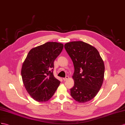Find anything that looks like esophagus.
Here are the masks:
<instances>
[{
    "label": "esophagus",
    "instance_id": "1",
    "mask_svg": "<svg viewBox=\"0 0 125 125\" xmlns=\"http://www.w3.org/2000/svg\"><path fill=\"white\" fill-rule=\"evenodd\" d=\"M68 79H69V76H66L65 78H63V80L64 81H66L67 80H68Z\"/></svg>",
    "mask_w": 125,
    "mask_h": 125
}]
</instances>
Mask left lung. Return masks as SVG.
<instances>
[{
	"label": "left lung",
	"instance_id": "8db88e82",
	"mask_svg": "<svg viewBox=\"0 0 125 125\" xmlns=\"http://www.w3.org/2000/svg\"><path fill=\"white\" fill-rule=\"evenodd\" d=\"M72 60L74 85L70 89L71 95L81 103L88 102L97 95L104 81V65L98 50L82 41L64 45Z\"/></svg>",
	"mask_w": 125,
	"mask_h": 125
}]
</instances>
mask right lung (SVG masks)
<instances>
[{
    "label": "right lung",
    "instance_id": "obj_1",
    "mask_svg": "<svg viewBox=\"0 0 125 125\" xmlns=\"http://www.w3.org/2000/svg\"><path fill=\"white\" fill-rule=\"evenodd\" d=\"M63 48L61 43L47 42L28 52L21 75L25 88L35 100L48 101L58 88L60 81L53 75L54 62Z\"/></svg>",
    "mask_w": 125,
    "mask_h": 125
}]
</instances>
